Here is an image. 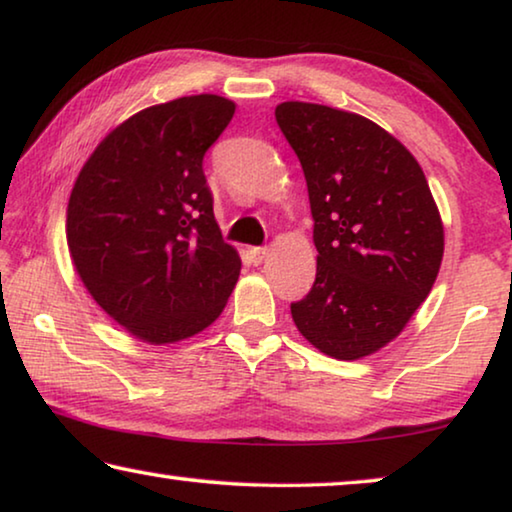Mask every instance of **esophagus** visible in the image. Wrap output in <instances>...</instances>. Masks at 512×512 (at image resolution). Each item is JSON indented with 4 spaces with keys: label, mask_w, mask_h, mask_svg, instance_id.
Returning a JSON list of instances; mask_svg holds the SVG:
<instances>
[{
    "label": "esophagus",
    "mask_w": 512,
    "mask_h": 512,
    "mask_svg": "<svg viewBox=\"0 0 512 512\" xmlns=\"http://www.w3.org/2000/svg\"><path fill=\"white\" fill-rule=\"evenodd\" d=\"M267 254H270V249H267V247H254V249H249V258H251V261H254L256 265L263 263L265 258H267Z\"/></svg>",
    "instance_id": "1"
}]
</instances>
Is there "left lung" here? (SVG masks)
I'll return each mask as SVG.
<instances>
[{
	"mask_svg": "<svg viewBox=\"0 0 512 512\" xmlns=\"http://www.w3.org/2000/svg\"><path fill=\"white\" fill-rule=\"evenodd\" d=\"M277 123L302 164L316 281L290 304L322 355L355 361L391 343L430 295L444 256L442 215L416 157L366 116L288 100Z\"/></svg>",
	"mask_w": 512,
	"mask_h": 512,
	"instance_id": "left-lung-1",
	"label": "left lung"
}]
</instances>
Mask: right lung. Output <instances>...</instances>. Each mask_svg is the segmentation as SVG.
<instances>
[{
  "instance_id": "right-lung-1",
  "label": "right lung",
  "mask_w": 512,
  "mask_h": 512,
  "mask_svg": "<svg viewBox=\"0 0 512 512\" xmlns=\"http://www.w3.org/2000/svg\"><path fill=\"white\" fill-rule=\"evenodd\" d=\"M235 114L215 93L132 114L77 174L66 210L70 261L130 336L185 341L224 311L240 277L212 212L203 155Z\"/></svg>"
}]
</instances>
